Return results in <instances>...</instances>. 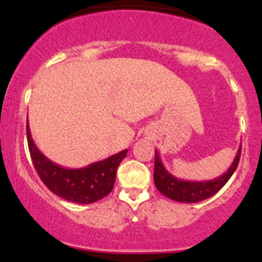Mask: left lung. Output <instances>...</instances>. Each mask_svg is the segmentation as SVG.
Returning <instances> with one entry per match:
<instances>
[{
    "label": "left lung",
    "mask_w": 262,
    "mask_h": 262,
    "mask_svg": "<svg viewBox=\"0 0 262 262\" xmlns=\"http://www.w3.org/2000/svg\"><path fill=\"white\" fill-rule=\"evenodd\" d=\"M240 155H242V145L237 149V152L233 164L222 176L217 179L208 180V181H185L172 176L165 169L162 164L159 151L155 150V169H154V182L156 188L160 193L170 200L182 203H196L207 200L215 194L223 186L229 181L234 171L236 170L239 164Z\"/></svg>",
    "instance_id": "left-lung-1"
}]
</instances>
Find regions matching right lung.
Wrapping results in <instances>:
<instances>
[{
    "mask_svg": "<svg viewBox=\"0 0 262 262\" xmlns=\"http://www.w3.org/2000/svg\"><path fill=\"white\" fill-rule=\"evenodd\" d=\"M27 140L39 177L53 193L69 202L90 204L106 197L113 189L117 167L127 156L128 150L114 154L104 160L92 162L81 169H68L55 164L41 154L32 139L27 118Z\"/></svg>",
    "mask_w": 262,
    "mask_h": 262,
    "instance_id": "add662e5",
    "label": "right lung"
}]
</instances>
